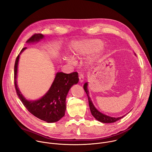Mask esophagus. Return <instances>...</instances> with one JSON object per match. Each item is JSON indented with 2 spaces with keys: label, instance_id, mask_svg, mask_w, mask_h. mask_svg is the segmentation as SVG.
Returning <instances> with one entry per match:
<instances>
[{
  "label": "esophagus",
  "instance_id": "1",
  "mask_svg": "<svg viewBox=\"0 0 152 152\" xmlns=\"http://www.w3.org/2000/svg\"><path fill=\"white\" fill-rule=\"evenodd\" d=\"M79 80L80 82H82L84 80V76L82 73H79Z\"/></svg>",
  "mask_w": 152,
  "mask_h": 152
}]
</instances>
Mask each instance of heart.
Returning <instances> with one entry per match:
<instances>
[{
  "instance_id": "1",
  "label": "heart",
  "mask_w": 152,
  "mask_h": 152,
  "mask_svg": "<svg viewBox=\"0 0 152 152\" xmlns=\"http://www.w3.org/2000/svg\"><path fill=\"white\" fill-rule=\"evenodd\" d=\"M102 45L103 42L100 39H83L74 42L71 50L75 56H80L91 53L96 50L99 51ZM99 56V54L97 52L90 58V60L93 62L97 59ZM66 59L72 64H73L75 61V59L71 56L66 57Z\"/></svg>"
}]
</instances>
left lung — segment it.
<instances>
[{
	"label": "left lung",
	"mask_w": 152,
	"mask_h": 152,
	"mask_svg": "<svg viewBox=\"0 0 152 152\" xmlns=\"http://www.w3.org/2000/svg\"><path fill=\"white\" fill-rule=\"evenodd\" d=\"M87 83H85L83 85V89L85 91V93L87 94L88 96V103H89V106H90V109L91 113L92 115L98 121L104 123H114L115 122L118 120H119L120 119L122 118L124 116L120 117H118V118H115V117H111L110 116L106 115L104 114H102L101 113H100L99 111H97L95 107L94 106L93 104L92 103V102L90 98V97L88 96V91L87 90Z\"/></svg>",
	"instance_id": "1"
}]
</instances>
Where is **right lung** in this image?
<instances>
[{
    "instance_id": "right-lung-1",
    "label": "right lung",
    "mask_w": 152,
    "mask_h": 152,
    "mask_svg": "<svg viewBox=\"0 0 152 152\" xmlns=\"http://www.w3.org/2000/svg\"><path fill=\"white\" fill-rule=\"evenodd\" d=\"M43 37L44 36L41 34H35L26 42L37 41ZM26 48H24L21 49L16 58L14 65V85L17 94L28 111L36 117L48 123L58 121L65 115L66 96L71 86L78 82V73H57L50 88L44 96L36 101H28L20 92L16 81L20 54Z\"/></svg>"
}]
</instances>
